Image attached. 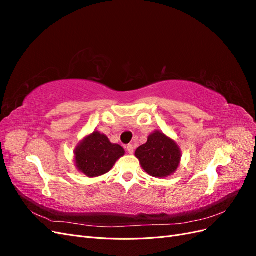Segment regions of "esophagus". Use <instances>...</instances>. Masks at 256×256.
Instances as JSON below:
<instances>
[{"label":"esophagus","instance_id":"esophagus-1","mask_svg":"<svg viewBox=\"0 0 256 256\" xmlns=\"http://www.w3.org/2000/svg\"><path fill=\"white\" fill-rule=\"evenodd\" d=\"M126 148H127V152H128L129 154H134V145H132V144H128Z\"/></svg>","mask_w":256,"mask_h":256}]
</instances>
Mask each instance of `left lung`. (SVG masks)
Here are the masks:
<instances>
[{"mask_svg": "<svg viewBox=\"0 0 256 256\" xmlns=\"http://www.w3.org/2000/svg\"><path fill=\"white\" fill-rule=\"evenodd\" d=\"M136 156L145 171L154 177H166L176 171L180 150L171 138L154 131L147 142L136 150Z\"/></svg>", "mask_w": 256, "mask_h": 256, "instance_id": "obj_1", "label": "left lung"}]
</instances>
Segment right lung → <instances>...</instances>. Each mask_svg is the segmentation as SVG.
Returning <instances> with one entry per match:
<instances>
[{"label": "right lung", "mask_w": 256, "mask_h": 256, "mask_svg": "<svg viewBox=\"0 0 256 256\" xmlns=\"http://www.w3.org/2000/svg\"><path fill=\"white\" fill-rule=\"evenodd\" d=\"M125 150L118 144H112L104 134L92 132L76 147V164L80 172L96 177L109 172Z\"/></svg>", "instance_id": "1"}]
</instances>
